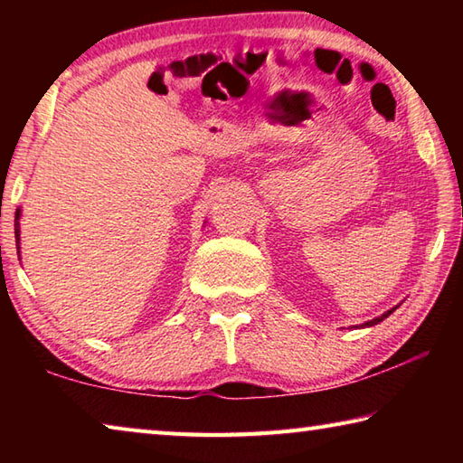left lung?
Instances as JSON below:
<instances>
[{
	"mask_svg": "<svg viewBox=\"0 0 463 463\" xmlns=\"http://www.w3.org/2000/svg\"><path fill=\"white\" fill-rule=\"evenodd\" d=\"M396 308H392V310H388V312H383V315L382 317H378V318H373V320H367V323L365 325H362V326H373V325H378V323H382V320L383 318H388L390 315H392V312H394Z\"/></svg>",
	"mask_w": 463,
	"mask_h": 463,
	"instance_id": "left-lung-1",
	"label": "left lung"
}]
</instances>
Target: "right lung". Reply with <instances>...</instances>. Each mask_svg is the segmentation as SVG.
<instances>
[{
	"instance_id": "right-lung-1",
	"label": "right lung",
	"mask_w": 463,
	"mask_h": 463,
	"mask_svg": "<svg viewBox=\"0 0 463 463\" xmlns=\"http://www.w3.org/2000/svg\"><path fill=\"white\" fill-rule=\"evenodd\" d=\"M20 208L18 210H15V247H18L20 249ZM18 253H20V250H18Z\"/></svg>"
}]
</instances>
